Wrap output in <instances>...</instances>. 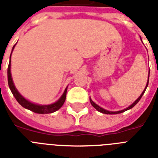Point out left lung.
Masks as SVG:
<instances>
[{"label": "left lung", "instance_id": "8db88e82", "mask_svg": "<svg viewBox=\"0 0 158 158\" xmlns=\"http://www.w3.org/2000/svg\"><path fill=\"white\" fill-rule=\"evenodd\" d=\"M141 40H142V39H141ZM149 73H150V70H149V71H148V79L147 84H146V87H145L144 90L143 91V93H142V94H141V95H140V96L139 97V98H138L136 99V100H135V101L134 102H133L132 104H131V105L129 106H128L127 108H125V109H123V110H117V111H110V110H106V109H104V108L101 107V106H99L98 105V104L95 103V102H94L93 101V100H92L91 98H89V99H90V102H91L92 106H94V107L95 108V109H96L97 110H98L99 112L103 113V114H108V115H114V114H119V113L124 112V111H125V110H130V109H131V108L134 107V106H135L136 105V104H137L138 102H139V101L140 99H141L142 96H143V94H144V93H145V90H146V89H147L148 85V81H149Z\"/></svg>", "mask_w": 158, "mask_h": 158}]
</instances>
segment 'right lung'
Returning a JSON list of instances; mask_svg holds the SVG:
<instances>
[{
  "label": "right lung",
  "instance_id": "right-lung-1",
  "mask_svg": "<svg viewBox=\"0 0 158 158\" xmlns=\"http://www.w3.org/2000/svg\"><path fill=\"white\" fill-rule=\"evenodd\" d=\"M15 45L12 48V52H13L14 48H15ZM11 52V54H12ZM11 54L10 56V63H9L8 69H7V76H8V84L10 89L11 93L14 95V97L15 98L19 103L23 107L30 110L32 111L35 113H38V114H48V113H52L55 112L56 110H59L60 108L61 107L63 104H64V101H65V98H66V93H67V88H65L64 93L61 95V97L57 100L56 102L52 104H48V105H40V104L33 103L32 102L28 101V99H26L24 97H23L19 94V92L17 90V89L14 84L13 79H12V76H11V72H10V60H11Z\"/></svg>",
  "mask_w": 158,
  "mask_h": 158
}]
</instances>
